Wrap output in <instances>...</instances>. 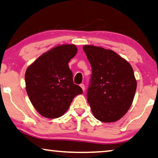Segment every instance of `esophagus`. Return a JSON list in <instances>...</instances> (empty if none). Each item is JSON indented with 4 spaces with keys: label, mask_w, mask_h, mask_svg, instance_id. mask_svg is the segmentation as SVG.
<instances>
[{
    "label": "esophagus",
    "mask_w": 158,
    "mask_h": 158,
    "mask_svg": "<svg viewBox=\"0 0 158 158\" xmlns=\"http://www.w3.org/2000/svg\"><path fill=\"white\" fill-rule=\"evenodd\" d=\"M80 87H81V88L82 89V90H83V91L85 90V86H84V84H80Z\"/></svg>",
    "instance_id": "esophagus-1"
}]
</instances>
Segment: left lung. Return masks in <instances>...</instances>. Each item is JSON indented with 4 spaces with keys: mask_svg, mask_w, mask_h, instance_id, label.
<instances>
[{
    "mask_svg": "<svg viewBox=\"0 0 158 158\" xmlns=\"http://www.w3.org/2000/svg\"><path fill=\"white\" fill-rule=\"evenodd\" d=\"M92 69L87 101L94 117L104 123L126 114L135 96L137 81L131 65L111 49L84 45Z\"/></svg>",
    "mask_w": 158,
    "mask_h": 158,
    "instance_id": "8db88e82",
    "label": "left lung"
}]
</instances>
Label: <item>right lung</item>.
Returning <instances> with one entry per match:
<instances>
[{
	"mask_svg": "<svg viewBox=\"0 0 158 158\" xmlns=\"http://www.w3.org/2000/svg\"><path fill=\"white\" fill-rule=\"evenodd\" d=\"M74 44H62L42 54L27 67L26 91L32 106L42 116L56 118L69 108L83 91L73 82L68 63L76 55Z\"/></svg>",
	"mask_w": 158,
	"mask_h": 158,
	"instance_id": "add662e5",
	"label": "right lung"
}]
</instances>
